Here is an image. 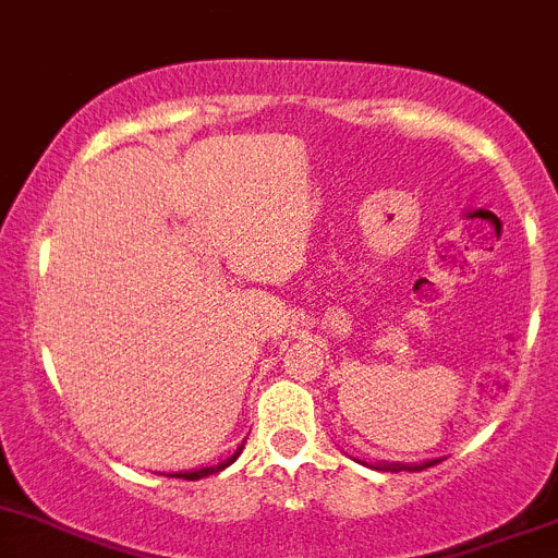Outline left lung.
Wrapping results in <instances>:
<instances>
[{
	"label": "left lung",
	"instance_id": "8db88e82",
	"mask_svg": "<svg viewBox=\"0 0 558 558\" xmlns=\"http://www.w3.org/2000/svg\"><path fill=\"white\" fill-rule=\"evenodd\" d=\"M438 460H424V463H375L373 469L375 471H422V469H429V465H435Z\"/></svg>",
	"mask_w": 558,
	"mask_h": 558
}]
</instances>
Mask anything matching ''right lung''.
<instances>
[{
  "instance_id": "right-lung-1",
  "label": "right lung",
  "mask_w": 558,
  "mask_h": 558,
  "mask_svg": "<svg viewBox=\"0 0 558 558\" xmlns=\"http://www.w3.org/2000/svg\"><path fill=\"white\" fill-rule=\"evenodd\" d=\"M243 452V444L241 447H238V452L232 454V458H227V460H221L219 465H210V469H194V471H174V474H167V476H174V480H203V476H210V474H216V471H225L227 465H232L238 460V454Z\"/></svg>"
}]
</instances>
